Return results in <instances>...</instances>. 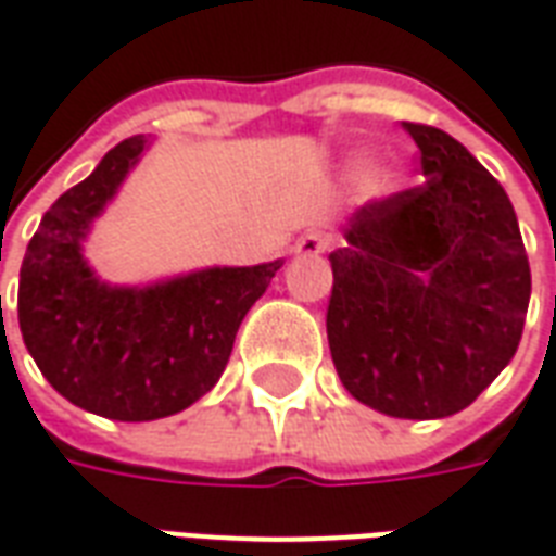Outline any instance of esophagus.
Here are the masks:
<instances>
[{
    "mask_svg": "<svg viewBox=\"0 0 556 556\" xmlns=\"http://www.w3.org/2000/svg\"><path fill=\"white\" fill-rule=\"evenodd\" d=\"M329 248H332V236L320 233V230H311V233H305L299 239L293 251H296L299 257H320Z\"/></svg>",
    "mask_w": 556,
    "mask_h": 556,
    "instance_id": "1",
    "label": "esophagus"
}]
</instances>
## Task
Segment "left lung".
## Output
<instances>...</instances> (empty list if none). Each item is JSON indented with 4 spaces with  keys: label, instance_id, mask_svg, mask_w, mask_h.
<instances>
[{
    "label": "left lung",
    "instance_id": "left-lung-1",
    "mask_svg": "<svg viewBox=\"0 0 556 556\" xmlns=\"http://www.w3.org/2000/svg\"><path fill=\"white\" fill-rule=\"evenodd\" d=\"M425 182L377 197L329 254L326 334L348 392L397 419L470 407L518 350L530 263L503 185L464 146L404 122Z\"/></svg>",
    "mask_w": 556,
    "mask_h": 556
}]
</instances>
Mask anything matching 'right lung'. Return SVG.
<instances>
[{
    "label": "right lung",
    "instance_id": "obj_1",
    "mask_svg": "<svg viewBox=\"0 0 556 556\" xmlns=\"http://www.w3.org/2000/svg\"><path fill=\"white\" fill-rule=\"evenodd\" d=\"M143 146V137L122 140L59 197L20 266L17 320L35 365L71 404L116 422L164 419L206 395L227 368L239 323L281 269L275 260L143 290L98 285L80 239Z\"/></svg>",
    "mask_w": 556,
    "mask_h": 556
}]
</instances>
